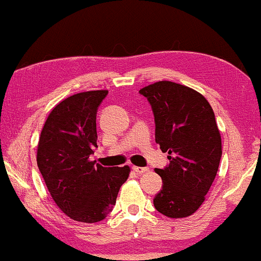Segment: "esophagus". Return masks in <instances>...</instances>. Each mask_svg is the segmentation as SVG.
<instances>
[{
  "mask_svg": "<svg viewBox=\"0 0 261 261\" xmlns=\"http://www.w3.org/2000/svg\"><path fill=\"white\" fill-rule=\"evenodd\" d=\"M133 170L136 173H138V174H143V173L147 172L148 168H145V167H133Z\"/></svg>",
  "mask_w": 261,
  "mask_h": 261,
  "instance_id": "34e87169",
  "label": "esophagus"
}]
</instances>
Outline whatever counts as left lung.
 <instances>
[{
  "instance_id": "obj_1",
  "label": "left lung",
  "mask_w": 261,
  "mask_h": 261,
  "mask_svg": "<svg viewBox=\"0 0 261 261\" xmlns=\"http://www.w3.org/2000/svg\"><path fill=\"white\" fill-rule=\"evenodd\" d=\"M149 102L155 142L169 164L155 169L163 180L154 208L168 218L197 212L214 181L221 158V138L213 108L189 87L161 81L139 91Z\"/></svg>"
}]
</instances>
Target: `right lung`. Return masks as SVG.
<instances>
[{"instance_id":"obj_1","label":"right lung","mask_w":261,"mask_h":261,"mask_svg":"<svg viewBox=\"0 0 261 261\" xmlns=\"http://www.w3.org/2000/svg\"><path fill=\"white\" fill-rule=\"evenodd\" d=\"M108 91L77 93L58 103L43 125L37 165L48 192L64 214L97 223L109 214L129 167H102L89 156L97 145V111Z\"/></svg>"}]
</instances>
